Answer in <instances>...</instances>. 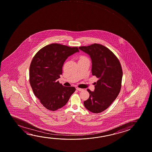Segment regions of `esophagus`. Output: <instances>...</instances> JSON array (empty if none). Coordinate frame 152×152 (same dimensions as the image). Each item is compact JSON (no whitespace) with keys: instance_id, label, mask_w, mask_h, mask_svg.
Wrapping results in <instances>:
<instances>
[{"instance_id":"obj_1","label":"esophagus","mask_w":152,"mask_h":152,"mask_svg":"<svg viewBox=\"0 0 152 152\" xmlns=\"http://www.w3.org/2000/svg\"><path fill=\"white\" fill-rule=\"evenodd\" d=\"M76 90H77V91H82L83 90V89H82V88H76Z\"/></svg>"}]
</instances>
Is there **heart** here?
<instances>
[{
	"instance_id": "obj_1",
	"label": "heart",
	"mask_w": 152,
	"mask_h": 152,
	"mask_svg": "<svg viewBox=\"0 0 152 152\" xmlns=\"http://www.w3.org/2000/svg\"><path fill=\"white\" fill-rule=\"evenodd\" d=\"M85 58H87L86 57H85V56H81L80 58V59H85Z\"/></svg>"
}]
</instances>
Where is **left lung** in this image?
I'll use <instances>...</instances> for the list:
<instances>
[{
  "mask_svg": "<svg viewBox=\"0 0 152 152\" xmlns=\"http://www.w3.org/2000/svg\"><path fill=\"white\" fill-rule=\"evenodd\" d=\"M90 55L92 75L99 78L94 92L89 89L90 97L84 102L85 107L98 113L104 111L117 98L121 87L122 70L116 56L104 45L94 43L79 47Z\"/></svg>",
  "mask_w": 152,
  "mask_h": 152,
  "instance_id": "8db88e82",
  "label": "left lung"
}]
</instances>
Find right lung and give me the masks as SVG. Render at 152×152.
<instances>
[{"label":"right lung","mask_w":152,"mask_h":152,"mask_svg":"<svg viewBox=\"0 0 152 152\" xmlns=\"http://www.w3.org/2000/svg\"><path fill=\"white\" fill-rule=\"evenodd\" d=\"M78 51L77 47L52 43L41 49L33 58L30 85L35 96L48 110L56 111L63 107L75 92V87L64 86L57 80L62 74L65 60Z\"/></svg>","instance_id":"1"}]
</instances>
